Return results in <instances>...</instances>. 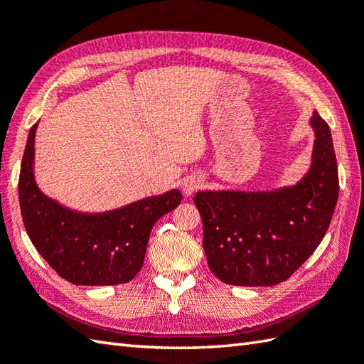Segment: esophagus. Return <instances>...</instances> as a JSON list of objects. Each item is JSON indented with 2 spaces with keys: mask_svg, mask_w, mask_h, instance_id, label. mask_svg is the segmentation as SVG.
<instances>
[{
  "mask_svg": "<svg viewBox=\"0 0 364 364\" xmlns=\"http://www.w3.org/2000/svg\"><path fill=\"white\" fill-rule=\"evenodd\" d=\"M200 188H202V180L197 176H189L183 181V192H184V196H188V197L194 194V192L198 191Z\"/></svg>",
  "mask_w": 364,
  "mask_h": 364,
  "instance_id": "34e87169",
  "label": "esophagus"
}]
</instances>
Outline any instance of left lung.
<instances>
[{
  "label": "left lung",
  "mask_w": 364,
  "mask_h": 364,
  "mask_svg": "<svg viewBox=\"0 0 364 364\" xmlns=\"http://www.w3.org/2000/svg\"><path fill=\"white\" fill-rule=\"evenodd\" d=\"M313 164L297 186L274 192H197L208 266L236 286L282 283L310 258L326 236L338 192L331 133L318 112Z\"/></svg>",
  "instance_id": "obj_1"
}]
</instances>
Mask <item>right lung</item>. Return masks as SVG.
<instances>
[{
  "label": "right lung",
  "mask_w": 364,
  "mask_h": 364,
  "mask_svg": "<svg viewBox=\"0 0 364 364\" xmlns=\"http://www.w3.org/2000/svg\"><path fill=\"white\" fill-rule=\"evenodd\" d=\"M36 128L33 125L29 129L18 178L21 218L31 242L60 277L73 284L131 282L144 264L153 225L180 205L181 192L173 189L107 213L68 210L37 188L33 168Z\"/></svg>",
  "instance_id": "obj_1"
}]
</instances>
